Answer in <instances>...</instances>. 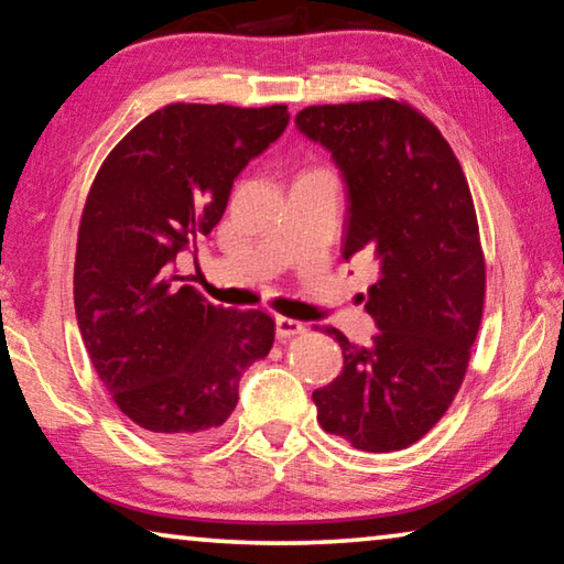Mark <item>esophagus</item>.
Listing matches in <instances>:
<instances>
[{
	"label": "esophagus",
	"mask_w": 564,
	"mask_h": 564,
	"mask_svg": "<svg viewBox=\"0 0 564 564\" xmlns=\"http://www.w3.org/2000/svg\"><path fill=\"white\" fill-rule=\"evenodd\" d=\"M303 330H305V326L301 321H293V318H285V316L275 318V336H279L281 340L291 338V336H299V333H303Z\"/></svg>",
	"instance_id": "esophagus-1"
}]
</instances>
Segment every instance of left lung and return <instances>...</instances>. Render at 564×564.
<instances>
[{
	"label": "left lung",
	"mask_w": 564,
	"mask_h": 564,
	"mask_svg": "<svg viewBox=\"0 0 564 564\" xmlns=\"http://www.w3.org/2000/svg\"><path fill=\"white\" fill-rule=\"evenodd\" d=\"M295 127L330 151L346 181L343 259L376 253L366 311L378 333L343 350L340 376L313 393L318 423L358 451L420 441L463 386L485 303L480 231L460 161L423 113L395 99L323 104Z\"/></svg>",
	"instance_id": "1"
}]
</instances>
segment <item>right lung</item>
<instances>
[{
    "label": "right lung",
    "mask_w": 564,
    "mask_h": 564,
    "mask_svg": "<svg viewBox=\"0 0 564 564\" xmlns=\"http://www.w3.org/2000/svg\"><path fill=\"white\" fill-rule=\"evenodd\" d=\"M289 119L283 104H169L111 149L89 188L76 321L104 388L149 441L212 437L234 413L243 370L273 346L269 313L212 305L178 285L176 259L214 231L236 176Z\"/></svg>",
    "instance_id": "right-lung-1"
}]
</instances>
